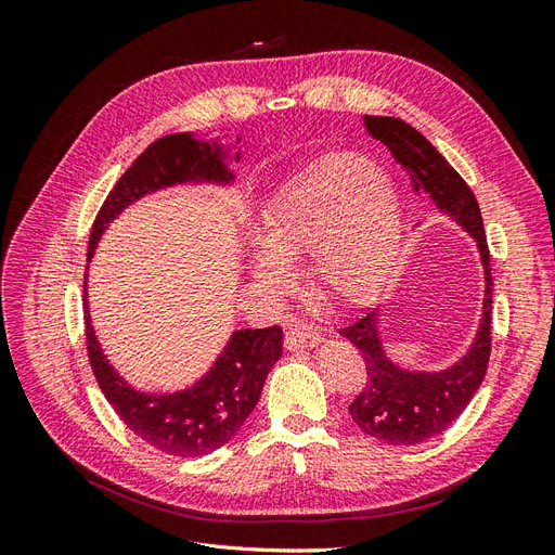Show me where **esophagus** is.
Returning a JSON list of instances; mask_svg holds the SVG:
<instances>
[{
	"mask_svg": "<svg viewBox=\"0 0 555 555\" xmlns=\"http://www.w3.org/2000/svg\"><path fill=\"white\" fill-rule=\"evenodd\" d=\"M322 343V335L319 331L310 328V326H292L287 333H284V345L287 349L296 351V349H312Z\"/></svg>",
	"mask_w": 555,
	"mask_h": 555,
	"instance_id": "esophagus-1",
	"label": "esophagus"
}]
</instances>
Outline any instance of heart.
<instances>
[{"label":"heart","instance_id":"obj_1","mask_svg":"<svg viewBox=\"0 0 555 555\" xmlns=\"http://www.w3.org/2000/svg\"><path fill=\"white\" fill-rule=\"evenodd\" d=\"M247 273L261 289L289 282L282 263L308 259V278L335 304L375 296L400 261L405 206L398 182L354 155L328 157L268 196L251 224Z\"/></svg>","mask_w":555,"mask_h":555}]
</instances>
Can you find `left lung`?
I'll list each match as a JSON object with an SVG mask.
<instances>
[{
    "label": "left lung",
    "mask_w": 555,
    "mask_h": 555,
    "mask_svg": "<svg viewBox=\"0 0 555 555\" xmlns=\"http://www.w3.org/2000/svg\"><path fill=\"white\" fill-rule=\"evenodd\" d=\"M371 137L391 150L393 159L412 176L414 190L430 198L433 208L475 241L483 268L481 317L465 354L440 371H414L386 354L379 333V310L361 312L340 328L365 361L367 384L349 405L354 424L386 444H418L447 430L481 386L491 357V257L479 204L465 180L433 147V143L400 117L363 115Z\"/></svg>",
    "instance_id": "obj_1"
}]
</instances>
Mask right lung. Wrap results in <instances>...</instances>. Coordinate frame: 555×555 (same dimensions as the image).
<instances>
[{
	"label": "right lung",
	"instance_id": "1",
	"mask_svg": "<svg viewBox=\"0 0 555 555\" xmlns=\"http://www.w3.org/2000/svg\"><path fill=\"white\" fill-rule=\"evenodd\" d=\"M241 159V133H236V145L194 131L169 133L150 143L99 210L90 233L88 263L108 224L137 201L176 184H215L229 190L236 184L231 166ZM82 308L88 357L106 400L131 433L171 456L198 459L224 447L255 410L268 373L282 357L280 326L233 331L212 365L190 386L178 391H141L117 373L104 354L92 324L88 289Z\"/></svg>",
	"mask_w": 555,
	"mask_h": 555
}]
</instances>
